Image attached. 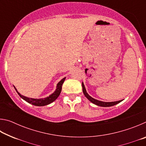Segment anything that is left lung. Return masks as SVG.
Instances as JSON below:
<instances>
[{
  "label": "left lung",
  "instance_id": "8db88e82",
  "mask_svg": "<svg viewBox=\"0 0 146 146\" xmlns=\"http://www.w3.org/2000/svg\"><path fill=\"white\" fill-rule=\"evenodd\" d=\"M82 91H83V93L84 94L85 97L88 98V99L90 101V102H92L93 104L95 105H97L98 106H102V107H110V106H115L117 104L120 103V102H122V100H118V101H115V102H102V101H100L98 100H96L95 98H93L88 95V93L86 91V90L85 88V86L84 85V83H82Z\"/></svg>",
  "mask_w": 146,
  "mask_h": 146
}]
</instances>
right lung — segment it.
I'll return each instance as SVG.
<instances>
[{
    "mask_svg": "<svg viewBox=\"0 0 146 146\" xmlns=\"http://www.w3.org/2000/svg\"><path fill=\"white\" fill-rule=\"evenodd\" d=\"M66 77L63 78L62 80L59 82L57 85H56V89L55 91V92L51 94L49 96V97L44 98H28L26 97H24V96L20 94L18 91H17V89L15 87H14L15 90L17 91V93L19 94V95L21 97L23 100L26 101L27 102H28L29 104H31L34 106H46L48 105L49 104H51V102H53L55 101L56 98H58V97L60 95V94L61 93V90H62V86L63 83L65 80Z\"/></svg>",
    "mask_w": 146,
    "mask_h": 146,
    "instance_id": "right-lung-1",
    "label": "right lung"
}]
</instances>
